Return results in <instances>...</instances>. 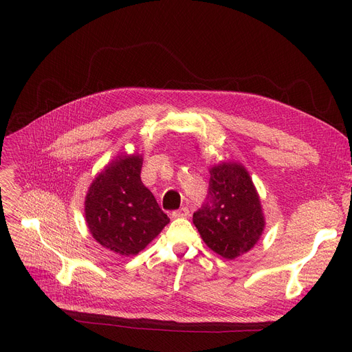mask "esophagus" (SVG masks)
I'll return each instance as SVG.
<instances>
[{"mask_svg": "<svg viewBox=\"0 0 352 352\" xmlns=\"http://www.w3.org/2000/svg\"><path fill=\"white\" fill-rule=\"evenodd\" d=\"M173 217L174 218H188L190 217V210L187 207H182L179 210H175L173 212Z\"/></svg>", "mask_w": 352, "mask_h": 352, "instance_id": "obj_1", "label": "esophagus"}]
</instances>
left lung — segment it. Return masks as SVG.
Segmentation results:
<instances>
[{"mask_svg":"<svg viewBox=\"0 0 352 352\" xmlns=\"http://www.w3.org/2000/svg\"><path fill=\"white\" fill-rule=\"evenodd\" d=\"M207 199L192 223L204 243L221 256L234 260L250 251L264 230V215L254 184L241 165L212 166Z\"/></svg>","mask_w":352,"mask_h":352,"instance_id":"1","label":"left lung"}]
</instances>
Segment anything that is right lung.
<instances>
[{
  "label": "right lung",
  "instance_id": "add662e5",
  "mask_svg": "<svg viewBox=\"0 0 352 352\" xmlns=\"http://www.w3.org/2000/svg\"><path fill=\"white\" fill-rule=\"evenodd\" d=\"M141 166L140 155L117 160L98 174L85 198V219L92 236L125 256L144 250L170 223L142 184Z\"/></svg>",
  "mask_w": 352,
  "mask_h": 352
}]
</instances>
